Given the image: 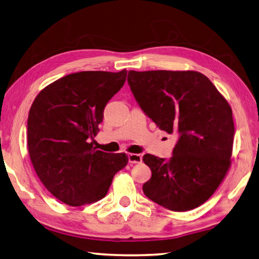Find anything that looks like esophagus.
I'll return each mask as SVG.
<instances>
[{"label": "esophagus", "instance_id": "obj_1", "mask_svg": "<svg viewBox=\"0 0 259 259\" xmlns=\"http://www.w3.org/2000/svg\"><path fill=\"white\" fill-rule=\"evenodd\" d=\"M128 158L130 164H139L141 163V160H143V156L139 154H129Z\"/></svg>", "mask_w": 259, "mask_h": 259}]
</instances>
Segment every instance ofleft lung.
<instances>
[{"label": "left lung", "mask_w": 259, "mask_h": 259, "mask_svg": "<svg viewBox=\"0 0 259 259\" xmlns=\"http://www.w3.org/2000/svg\"><path fill=\"white\" fill-rule=\"evenodd\" d=\"M131 92L160 130L179 140L168 160L146 154L151 177L143 186L157 204L177 212L203 204L231 165L235 125L228 101L194 70H129Z\"/></svg>", "instance_id": "1"}]
</instances>
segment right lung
Instances as JSON below:
<instances>
[{"label":"right lung","mask_w":259,"mask_h":259,"mask_svg":"<svg viewBox=\"0 0 259 259\" xmlns=\"http://www.w3.org/2000/svg\"><path fill=\"white\" fill-rule=\"evenodd\" d=\"M126 70H91L55 80L35 96L28 116V150L39 180L56 199L72 206L108 193L128 155L96 150L106 103L122 88Z\"/></svg>","instance_id":"1"}]
</instances>
